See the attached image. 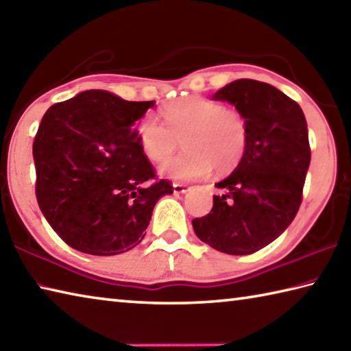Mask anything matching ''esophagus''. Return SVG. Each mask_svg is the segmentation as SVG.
<instances>
[{
	"label": "esophagus",
	"instance_id": "1",
	"mask_svg": "<svg viewBox=\"0 0 351 351\" xmlns=\"http://www.w3.org/2000/svg\"><path fill=\"white\" fill-rule=\"evenodd\" d=\"M189 187L184 186V184H173V193L175 195H182V193H187Z\"/></svg>",
	"mask_w": 351,
	"mask_h": 351
}]
</instances>
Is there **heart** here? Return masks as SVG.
Returning a JSON list of instances; mask_svg holds the SVG:
<instances>
[{
  "label": "heart",
  "mask_w": 351,
  "mask_h": 351,
  "mask_svg": "<svg viewBox=\"0 0 351 351\" xmlns=\"http://www.w3.org/2000/svg\"><path fill=\"white\" fill-rule=\"evenodd\" d=\"M161 113L165 125L147 114L136 127L143 154L154 162L173 154L182 139L186 152L159 165L161 176L189 182L206 178L213 165L218 171H228L241 162L248 132L238 112L216 101L190 97L165 106Z\"/></svg>",
  "instance_id": "heart-1"
}]
</instances>
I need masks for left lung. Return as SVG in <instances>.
<instances>
[{"instance_id":"8db88e82","label":"left lung","mask_w":351,"mask_h":351,"mask_svg":"<svg viewBox=\"0 0 351 351\" xmlns=\"http://www.w3.org/2000/svg\"><path fill=\"white\" fill-rule=\"evenodd\" d=\"M212 99L227 101L244 118L245 154L215 186L210 213L192 221L196 237L227 254H250L275 241L301 206L310 165L307 121L298 103L267 82L237 80Z\"/></svg>"}]
</instances>
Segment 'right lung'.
<instances>
[{"label": "right lung", "mask_w": 351, "mask_h": 351, "mask_svg": "<svg viewBox=\"0 0 351 351\" xmlns=\"http://www.w3.org/2000/svg\"><path fill=\"white\" fill-rule=\"evenodd\" d=\"M155 101H125L86 90L53 104L34 141L36 199L72 248L95 256L132 250L170 182L155 180L133 124Z\"/></svg>", "instance_id": "right-lung-1"}]
</instances>
